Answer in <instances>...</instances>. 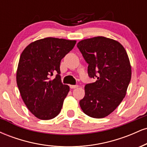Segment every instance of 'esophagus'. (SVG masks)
<instances>
[{
	"label": "esophagus",
	"instance_id": "34e87169",
	"mask_svg": "<svg viewBox=\"0 0 147 147\" xmlns=\"http://www.w3.org/2000/svg\"><path fill=\"white\" fill-rule=\"evenodd\" d=\"M70 88L74 89V88H78L79 86L78 85H70Z\"/></svg>",
	"mask_w": 147,
	"mask_h": 147
}]
</instances>
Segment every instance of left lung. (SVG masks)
I'll use <instances>...</instances> for the list:
<instances>
[{
    "mask_svg": "<svg viewBox=\"0 0 147 147\" xmlns=\"http://www.w3.org/2000/svg\"><path fill=\"white\" fill-rule=\"evenodd\" d=\"M77 48L88 63L89 77L97 79L85 86V96L79 102L81 109L91 117L104 118L125 97L131 78L129 57L119 42L104 36L82 40Z\"/></svg>",
    "mask_w": 147,
    "mask_h": 147,
    "instance_id": "obj_1",
    "label": "left lung"
}]
</instances>
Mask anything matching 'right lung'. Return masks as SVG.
Here are the masks:
<instances>
[{
    "mask_svg": "<svg viewBox=\"0 0 147 147\" xmlns=\"http://www.w3.org/2000/svg\"><path fill=\"white\" fill-rule=\"evenodd\" d=\"M75 40L47 37L32 42L22 52L16 70V83L27 108L43 120L55 118L62 109L70 87L61 80L60 63ZM55 78L51 77L54 73Z\"/></svg>",
    "mask_w": 147,
    "mask_h": 147,
    "instance_id": "add662e5",
    "label": "right lung"
}]
</instances>
